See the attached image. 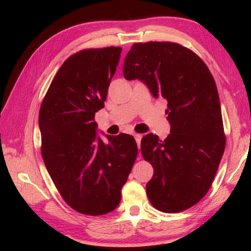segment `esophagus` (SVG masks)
Returning <instances> with one entry per match:
<instances>
[{
    "mask_svg": "<svg viewBox=\"0 0 251 251\" xmlns=\"http://www.w3.org/2000/svg\"><path fill=\"white\" fill-rule=\"evenodd\" d=\"M134 137H135L136 143H137V146L139 147V146H141V142H142L143 136L141 134H134Z\"/></svg>",
    "mask_w": 251,
    "mask_h": 251,
    "instance_id": "1",
    "label": "esophagus"
}]
</instances>
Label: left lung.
Listing matches in <instances>:
<instances>
[{"mask_svg": "<svg viewBox=\"0 0 251 251\" xmlns=\"http://www.w3.org/2000/svg\"><path fill=\"white\" fill-rule=\"evenodd\" d=\"M123 73L168 103L171 134L142 138V155L154 168L147 197L160 211L188 209L209 190L226 146L215 79L198 55L172 42L135 43Z\"/></svg>", "mask_w": 251, "mask_h": 251, "instance_id": "left-lung-1", "label": "left lung"}]
</instances>
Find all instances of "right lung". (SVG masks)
<instances>
[{
  "label": "right lung",
  "mask_w": 251,
  "mask_h": 251,
  "mask_svg": "<svg viewBox=\"0 0 251 251\" xmlns=\"http://www.w3.org/2000/svg\"><path fill=\"white\" fill-rule=\"evenodd\" d=\"M122 48L90 49L72 55L50 83L39 124L42 157L63 199L74 210L113 211L137 157L133 136L97 135L95 113L104 107Z\"/></svg>",
  "instance_id": "obj_1"
}]
</instances>
